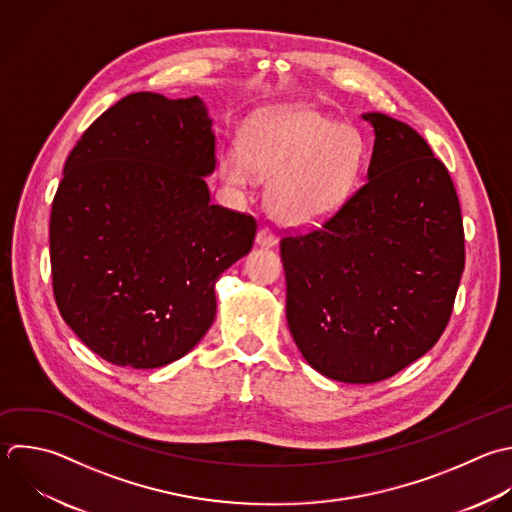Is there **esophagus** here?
Here are the masks:
<instances>
[{"label": "esophagus", "instance_id": "1", "mask_svg": "<svg viewBox=\"0 0 512 512\" xmlns=\"http://www.w3.org/2000/svg\"><path fill=\"white\" fill-rule=\"evenodd\" d=\"M256 244L260 248H274L278 244V238L270 228H260L256 234Z\"/></svg>", "mask_w": 512, "mask_h": 512}]
</instances>
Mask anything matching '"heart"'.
<instances>
[{"label":"heart","mask_w":512,"mask_h":512,"mask_svg":"<svg viewBox=\"0 0 512 512\" xmlns=\"http://www.w3.org/2000/svg\"><path fill=\"white\" fill-rule=\"evenodd\" d=\"M242 146L220 154V178L246 188L270 178L266 204L284 226L308 228L334 214L356 190L366 144L358 130L308 108H274L242 130Z\"/></svg>","instance_id":"obj_1"}]
</instances>
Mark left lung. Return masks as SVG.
<instances>
[{"mask_svg":"<svg viewBox=\"0 0 512 512\" xmlns=\"http://www.w3.org/2000/svg\"><path fill=\"white\" fill-rule=\"evenodd\" d=\"M374 130L364 186L318 230L286 236V320L326 378L372 384L426 354L444 332L464 270L458 196L446 166L408 124Z\"/></svg>","mask_w":512,"mask_h":512,"instance_id":"left-lung-1","label":"left lung"}]
</instances>
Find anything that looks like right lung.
I'll return each instance as SVG.
<instances>
[{
	"label": "right lung",
	"mask_w": 512,
	"mask_h": 512,
	"mask_svg": "<svg viewBox=\"0 0 512 512\" xmlns=\"http://www.w3.org/2000/svg\"><path fill=\"white\" fill-rule=\"evenodd\" d=\"M214 170L198 96L130 94L68 156L50 218L54 296L104 360L160 368L210 330L214 286L256 236L252 216L210 202Z\"/></svg>",
	"instance_id": "1"
}]
</instances>
